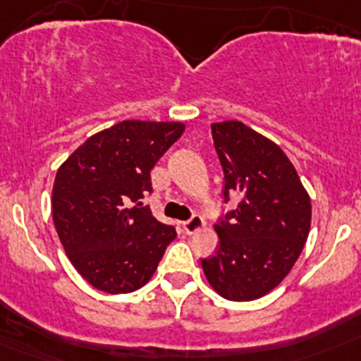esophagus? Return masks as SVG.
Segmentation results:
<instances>
[{"label":"esophagus","mask_w":361,"mask_h":361,"mask_svg":"<svg viewBox=\"0 0 361 361\" xmlns=\"http://www.w3.org/2000/svg\"><path fill=\"white\" fill-rule=\"evenodd\" d=\"M200 228H204V219L200 215H193L190 220L183 222V229L188 233V235L199 231Z\"/></svg>","instance_id":"esophagus-1"}]
</instances>
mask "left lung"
I'll use <instances>...</instances> for the list:
<instances>
[{"mask_svg":"<svg viewBox=\"0 0 361 361\" xmlns=\"http://www.w3.org/2000/svg\"><path fill=\"white\" fill-rule=\"evenodd\" d=\"M224 171V202L240 197L219 219L216 253L202 258L212 288L233 302L267 295L288 275L307 240L311 199L288 155L240 121L212 124Z\"/></svg>","mask_w":361,"mask_h":361,"instance_id":"1","label":"left lung"}]
</instances>
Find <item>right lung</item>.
Here are the masks:
<instances>
[{
    "label": "right lung",
    "mask_w": 361,
    "mask_h": 361,
    "mask_svg": "<svg viewBox=\"0 0 361 361\" xmlns=\"http://www.w3.org/2000/svg\"><path fill=\"white\" fill-rule=\"evenodd\" d=\"M183 132V123L123 121L86 139L57 170V235L79 275L99 291L142 288L177 237L141 200L152 193V168Z\"/></svg>",
    "instance_id": "1"
}]
</instances>
